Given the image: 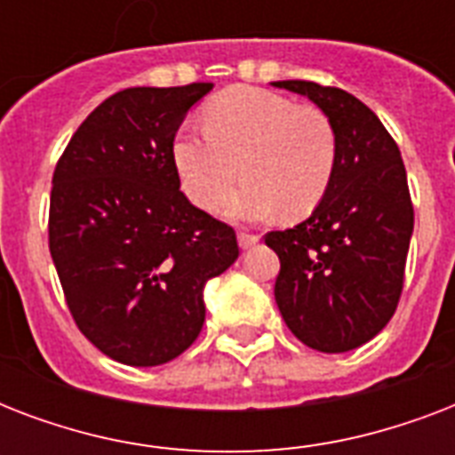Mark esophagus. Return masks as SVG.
Masks as SVG:
<instances>
[{
	"mask_svg": "<svg viewBox=\"0 0 455 455\" xmlns=\"http://www.w3.org/2000/svg\"><path fill=\"white\" fill-rule=\"evenodd\" d=\"M259 243V235L255 234H238V245H241V250H250L252 245H257Z\"/></svg>",
	"mask_w": 455,
	"mask_h": 455,
	"instance_id": "obj_1",
	"label": "esophagus"
}]
</instances>
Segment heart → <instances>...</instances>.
<instances>
[{
    "mask_svg": "<svg viewBox=\"0 0 455 455\" xmlns=\"http://www.w3.org/2000/svg\"><path fill=\"white\" fill-rule=\"evenodd\" d=\"M172 157L196 205H220L241 163L245 184L227 200L228 217L267 220L281 210L285 220H302L331 188L338 141L314 106L269 89L234 87L207 103L203 130L179 132Z\"/></svg>",
    "mask_w": 455,
    "mask_h": 455,
    "instance_id": "heart-1",
    "label": "heart"
}]
</instances>
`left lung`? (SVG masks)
<instances>
[{
	"mask_svg": "<svg viewBox=\"0 0 455 455\" xmlns=\"http://www.w3.org/2000/svg\"><path fill=\"white\" fill-rule=\"evenodd\" d=\"M271 84L316 103L338 141L321 205L298 227L264 238L281 259L274 298L299 342L325 354L349 352L387 325L402 295L413 234L402 153L356 96L307 80Z\"/></svg>",
	"mask_w": 455,
	"mask_h": 455,
	"instance_id": "1",
	"label": "left lung"
}]
</instances>
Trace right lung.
Listing matches in <instances>:
<instances>
[{"label": "right lung", "mask_w": 455, "mask_h": 455, "mask_svg": "<svg viewBox=\"0 0 455 455\" xmlns=\"http://www.w3.org/2000/svg\"><path fill=\"white\" fill-rule=\"evenodd\" d=\"M212 82L132 87L75 132L53 172L49 250L82 335L127 366L177 359L203 291L238 259L234 228L179 191L172 146Z\"/></svg>", "instance_id": "obj_1"}]
</instances>
